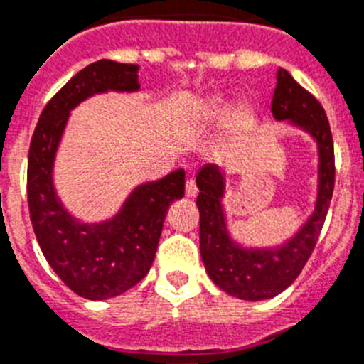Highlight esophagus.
I'll use <instances>...</instances> for the list:
<instances>
[{"label":"esophagus","mask_w":364,"mask_h":364,"mask_svg":"<svg viewBox=\"0 0 364 364\" xmlns=\"http://www.w3.org/2000/svg\"><path fill=\"white\" fill-rule=\"evenodd\" d=\"M198 196V185H196L194 178L186 179V198H196Z\"/></svg>","instance_id":"esophagus-1"}]
</instances>
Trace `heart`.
<instances>
[{
	"mask_svg": "<svg viewBox=\"0 0 364 364\" xmlns=\"http://www.w3.org/2000/svg\"><path fill=\"white\" fill-rule=\"evenodd\" d=\"M214 110L218 112V103H214Z\"/></svg>",
	"mask_w": 364,
	"mask_h": 364,
	"instance_id": "1",
	"label": "heart"
}]
</instances>
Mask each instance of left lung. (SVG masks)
<instances>
[{"label":"left lung","instance_id":"8db88e82","mask_svg":"<svg viewBox=\"0 0 364 364\" xmlns=\"http://www.w3.org/2000/svg\"><path fill=\"white\" fill-rule=\"evenodd\" d=\"M276 119H292L304 127L319 145V198L316 212L303 230L276 250H243L227 234L219 199L223 178L215 166H205L198 174L199 247L208 276L221 290L247 301L270 299L288 288L316 248L336 183L333 139L328 117L319 101L301 87L284 68L277 72V85L272 97Z\"/></svg>","mask_w":364,"mask_h":364}]
</instances>
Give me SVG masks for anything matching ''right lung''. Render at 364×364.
Here are the masks:
<instances>
[{"label": "right lung", "mask_w": 364, "mask_h": 364, "mask_svg": "<svg viewBox=\"0 0 364 364\" xmlns=\"http://www.w3.org/2000/svg\"><path fill=\"white\" fill-rule=\"evenodd\" d=\"M137 88V65L94 61L45 105L31 139L27 196L32 228L52 270L85 299L119 296L146 276L170 203L185 194V170H176L136 188L119 215L94 227L74 221L55 198L50 170L68 112L96 92Z\"/></svg>", "instance_id": "add662e5"}]
</instances>
